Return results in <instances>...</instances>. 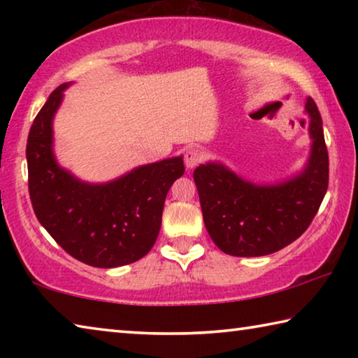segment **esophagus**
I'll list each match as a JSON object with an SVG mask.
<instances>
[{
	"label": "esophagus",
	"instance_id": "esophagus-1",
	"mask_svg": "<svg viewBox=\"0 0 358 358\" xmlns=\"http://www.w3.org/2000/svg\"><path fill=\"white\" fill-rule=\"evenodd\" d=\"M203 159V153L201 150L197 148H189L186 150L185 153V164L187 169H194L196 166H199Z\"/></svg>",
	"mask_w": 358,
	"mask_h": 358
}]
</instances>
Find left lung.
I'll return each mask as SVG.
<instances>
[{
	"mask_svg": "<svg viewBox=\"0 0 358 358\" xmlns=\"http://www.w3.org/2000/svg\"><path fill=\"white\" fill-rule=\"evenodd\" d=\"M306 112L313 148L306 169L295 178L257 186L216 162L194 171L205 227L222 252L266 256L286 248L310 227L329 187V151L313 98L306 99Z\"/></svg>",
	"mask_w": 358,
	"mask_h": 358,
	"instance_id": "obj_1",
	"label": "left lung"
}]
</instances>
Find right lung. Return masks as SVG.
<instances>
[{
	"instance_id": "right-lung-1",
	"label": "right lung",
	"mask_w": 358,
	"mask_h": 358,
	"mask_svg": "<svg viewBox=\"0 0 358 358\" xmlns=\"http://www.w3.org/2000/svg\"><path fill=\"white\" fill-rule=\"evenodd\" d=\"M66 87L53 90L28 134V191L34 215L80 262L98 268L132 264L155 245L167 192L185 173L183 157L137 167L106 185L78 181L57 164L52 151V120Z\"/></svg>"
}]
</instances>
